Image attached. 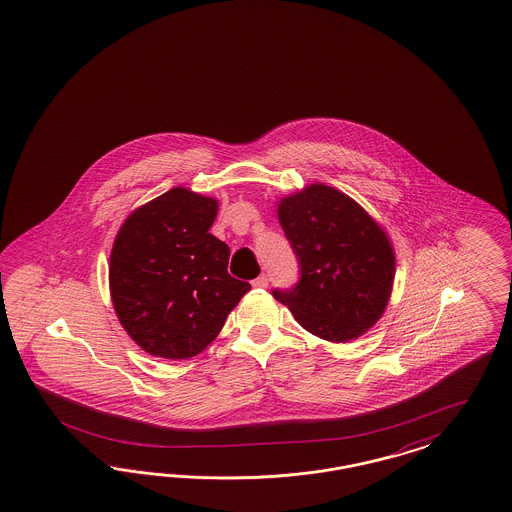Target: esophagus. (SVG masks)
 <instances>
[{
  "mask_svg": "<svg viewBox=\"0 0 512 512\" xmlns=\"http://www.w3.org/2000/svg\"><path fill=\"white\" fill-rule=\"evenodd\" d=\"M266 285H268V276L266 274H261L259 278L253 280V287H257V289H265Z\"/></svg>",
  "mask_w": 512,
  "mask_h": 512,
  "instance_id": "1",
  "label": "esophagus"
}]
</instances>
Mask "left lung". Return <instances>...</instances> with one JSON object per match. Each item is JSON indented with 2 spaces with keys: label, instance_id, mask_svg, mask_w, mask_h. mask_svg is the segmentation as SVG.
I'll return each mask as SVG.
<instances>
[{
  "label": "left lung",
  "instance_id": "obj_1",
  "mask_svg": "<svg viewBox=\"0 0 512 512\" xmlns=\"http://www.w3.org/2000/svg\"><path fill=\"white\" fill-rule=\"evenodd\" d=\"M278 221L295 255L300 280L272 291L300 327L329 342L365 335L388 306L395 251L365 208L335 187L312 183L278 200Z\"/></svg>",
  "mask_w": 512,
  "mask_h": 512
}]
</instances>
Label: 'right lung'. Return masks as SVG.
Returning <instances> with one entry per match:
<instances>
[{
    "mask_svg": "<svg viewBox=\"0 0 512 512\" xmlns=\"http://www.w3.org/2000/svg\"><path fill=\"white\" fill-rule=\"evenodd\" d=\"M219 202L170 189L124 219L109 255V293L143 352L189 359L210 346L251 289L227 272L230 249L210 234Z\"/></svg>",
    "mask_w": 512,
    "mask_h": 512,
    "instance_id": "add662e5",
    "label": "right lung"
}]
</instances>
